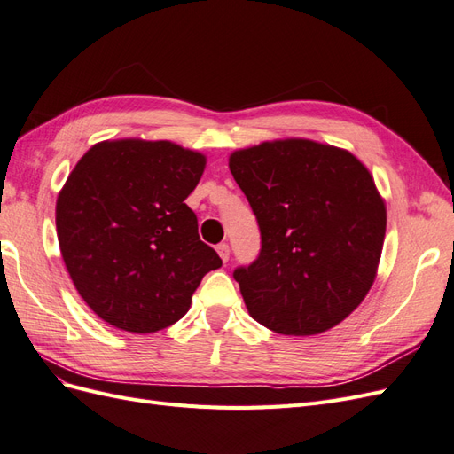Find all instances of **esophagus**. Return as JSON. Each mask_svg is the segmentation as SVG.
<instances>
[{"instance_id":"1","label":"esophagus","mask_w":454,"mask_h":454,"mask_svg":"<svg viewBox=\"0 0 454 454\" xmlns=\"http://www.w3.org/2000/svg\"><path fill=\"white\" fill-rule=\"evenodd\" d=\"M217 254H219V257H222V261L223 263H227L229 261V244H225V242H222V244H217Z\"/></svg>"}]
</instances>
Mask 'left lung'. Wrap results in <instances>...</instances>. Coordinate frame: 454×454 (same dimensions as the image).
Returning a JSON list of instances; mask_svg holds the SVG:
<instances>
[{"mask_svg":"<svg viewBox=\"0 0 454 454\" xmlns=\"http://www.w3.org/2000/svg\"><path fill=\"white\" fill-rule=\"evenodd\" d=\"M229 168L261 231V252L232 277L246 309L282 335L335 327L375 282L387 204L350 151L305 138L237 149Z\"/></svg>","mask_w":454,"mask_h":454,"instance_id":"1","label":"left lung"}]
</instances>
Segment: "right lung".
Segmentation results:
<instances>
[{
  "instance_id": "obj_1",
  "label": "right lung",
  "mask_w": 454,
  "mask_h": 454,
  "mask_svg": "<svg viewBox=\"0 0 454 454\" xmlns=\"http://www.w3.org/2000/svg\"><path fill=\"white\" fill-rule=\"evenodd\" d=\"M206 157L168 140L94 144L57 199L60 254L96 316L130 333L184 318L206 272L222 267L185 204Z\"/></svg>"
}]
</instances>
